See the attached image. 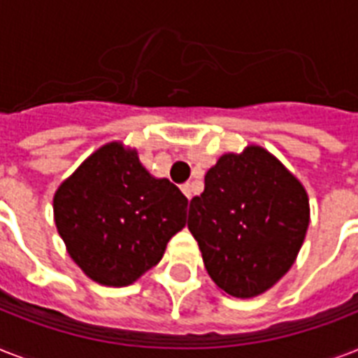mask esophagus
<instances>
[{"mask_svg": "<svg viewBox=\"0 0 358 358\" xmlns=\"http://www.w3.org/2000/svg\"><path fill=\"white\" fill-rule=\"evenodd\" d=\"M182 193L187 196V201H191V196H193V185H191V184L182 185Z\"/></svg>", "mask_w": 358, "mask_h": 358, "instance_id": "34e87169", "label": "esophagus"}]
</instances>
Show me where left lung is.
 <instances>
[{"mask_svg": "<svg viewBox=\"0 0 358 358\" xmlns=\"http://www.w3.org/2000/svg\"><path fill=\"white\" fill-rule=\"evenodd\" d=\"M310 223L308 195L271 152L247 145L227 152L189 204L187 229L221 292L249 299L294 266Z\"/></svg>", "mask_w": 358, "mask_h": 358, "instance_id": "8db88e82", "label": "left lung"}]
</instances>
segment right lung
Wrapping results in <instances>:
<instances>
[{
  "instance_id": "right-lung-1",
  "label": "right lung",
  "mask_w": 358,
  "mask_h": 358,
  "mask_svg": "<svg viewBox=\"0 0 358 358\" xmlns=\"http://www.w3.org/2000/svg\"><path fill=\"white\" fill-rule=\"evenodd\" d=\"M185 213L182 191L152 176L120 141L92 152L53 195L70 258L91 280L113 288L134 284L162 260Z\"/></svg>"
}]
</instances>
